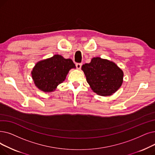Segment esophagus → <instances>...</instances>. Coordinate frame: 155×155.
<instances>
[{
    "label": "esophagus",
    "instance_id": "esophagus-1",
    "mask_svg": "<svg viewBox=\"0 0 155 155\" xmlns=\"http://www.w3.org/2000/svg\"><path fill=\"white\" fill-rule=\"evenodd\" d=\"M75 65H76V67H77V68L78 69H80V68H81L82 64L80 63H76Z\"/></svg>",
    "mask_w": 155,
    "mask_h": 155
}]
</instances>
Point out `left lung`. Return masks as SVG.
<instances>
[{
  "label": "left lung",
  "instance_id": "8db88e82",
  "mask_svg": "<svg viewBox=\"0 0 155 155\" xmlns=\"http://www.w3.org/2000/svg\"><path fill=\"white\" fill-rule=\"evenodd\" d=\"M87 82L92 90L100 96H110L123 82L124 73L117 65L107 59L94 58L82 66Z\"/></svg>",
  "mask_w": 155,
  "mask_h": 155
}]
</instances>
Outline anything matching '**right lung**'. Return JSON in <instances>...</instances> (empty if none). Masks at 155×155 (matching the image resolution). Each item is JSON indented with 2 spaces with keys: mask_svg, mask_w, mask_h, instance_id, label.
I'll return each mask as SVG.
<instances>
[{
  "mask_svg": "<svg viewBox=\"0 0 155 155\" xmlns=\"http://www.w3.org/2000/svg\"><path fill=\"white\" fill-rule=\"evenodd\" d=\"M75 65L70 59H64L60 55L38 62L31 71L35 85L44 92H52L61 84L71 68Z\"/></svg>",
  "mask_w": 155,
  "mask_h": 155,
  "instance_id": "add662e5",
  "label": "right lung"
}]
</instances>
